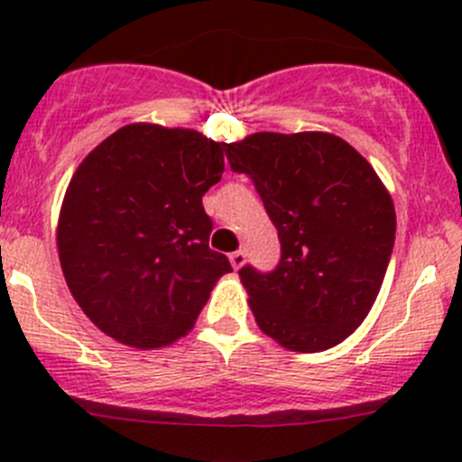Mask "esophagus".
<instances>
[{"label": "esophagus", "mask_w": 462, "mask_h": 462, "mask_svg": "<svg viewBox=\"0 0 462 462\" xmlns=\"http://www.w3.org/2000/svg\"><path fill=\"white\" fill-rule=\"evenodd\" d=\"M230 263H232V268L239 270L241 265L245 263V253H244V250H236V253H230Z\"/></svg>", "instance_id": "1"}]
</instances>
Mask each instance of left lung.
I'll return each mask as SVG.
<instances>
[{
  "label": "left lung",
  "mask_w": 462,
  "mask_h": 462,
  "mask_svg": "<svg viewBox=\"0 0 462 462\" xmlns=\"http://www.w3.org/2000/svg\"><path fill=\"white\" fill-rule=\"evenodd\" d=\"M274 223L273 273L239 270L257 326L288 351L344 342L369 315L395 241L389 189L360 152L326 132L250 134L226 143Z\"/></svg>",
  "instance_id": "1"
}]
</instances>
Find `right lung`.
I'll return each mask as SVG.
<instances>
[{
    "label": "right lung",
    "instance_id": "add662e5",
    "mask_svg": "<svg viewBox=\"0 0 462 462\" xmlns=\"http://www.w3.org/2000/svg\"><path fill=\"white\" fill-rule=\"evenodd\" d=\"M226 144L183 127L125 125L78 165L58 218L64 279L105 335L161 348L194 328L218 279L203 194L221 180Z\"/></svg>",
    "mask_w": 462,
    "mask_h": 462
}]
</instances>
